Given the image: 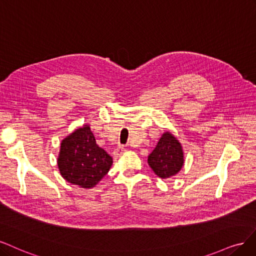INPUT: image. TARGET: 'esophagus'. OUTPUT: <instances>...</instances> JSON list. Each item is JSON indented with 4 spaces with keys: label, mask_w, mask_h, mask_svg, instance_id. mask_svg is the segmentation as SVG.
<instances>
[{
    "label": "esophagus",
    "mask_w": 256,
    "mask_h": 256,
    "mask_svg": "<svg viewBox=\"0 0 256 256\" xmlns=\"http://www.w3.org/2000/svg\"><path fill=\"white\" fill-rule=\"evenodd\" d=\"M126 152V148L124 146H117L116 149H114V155H116V156H120V155H122L123 153Z\"/></svg>",
    "instance_id": "34e87169"
}]
</instances>
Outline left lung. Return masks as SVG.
Returning a JSON list of instances; mask_svg holds the SVG:
<instances>
[{
	"instance_id": "1",
	"label": "left lung",
	"mask_w": 256,
	"mask_h": 256,
	"mask_svg": "<svg viewBox=\"0 0 256 256\" xmlns=\"http://www.w3.org/2000/svg\"><path fill=\"white\" fill-rule=\"evenodd\" d=\"M148 162L155 174L162 178L176 176L184 164L182 146L178 140L166 132L148 158Z\"/></svg>"
}]
</instances>
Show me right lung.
Returning <instances> with one entry per match:
<instances>
[{
    "label": "right lung",
    "mask_w": 256,
    "mask_h": 256,
    "mask_svg": "<svg viewBox=\"0 0 256 256\" xmlns=\"http://www.w3.org/2000/svg\"><path fill=\"white\" fill-rule=\"evenodd\" d=\"M57 164L69 183L92 188L110 171L112 158L96 144L92 132L85 126L62 140Z\"/></svg>",
    "instance_id": "obj_1"
}]
</instances>
